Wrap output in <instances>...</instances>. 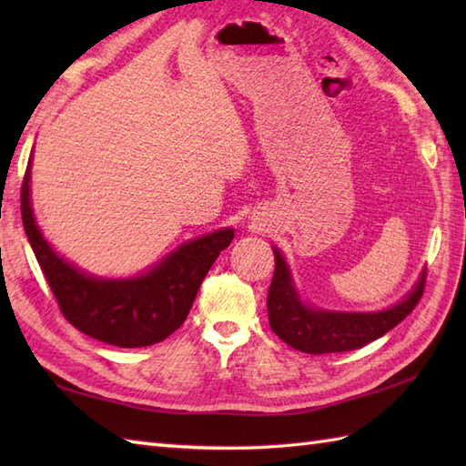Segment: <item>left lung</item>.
I'll list each match as a JSON object with an SVG mask.
<instances>
[{"label":"left lung","mask_w":466,"mask_h":466,"mask_svg":"<svg viewBox=\"0 0 466 466\" xmlns=\"http://www.w3.org/2000/svg\"><path fill=\"white\" fill-rule=\"evenodd\" d=\"M274 276L268 290L270 329L292 349L309 354L350 352L392 330L414 310L424 292V276L407 300L374 314L322 312L299 300L280 252L274 250Z\"/></svg>","instance_id":"8db88e82"}]
</instances>
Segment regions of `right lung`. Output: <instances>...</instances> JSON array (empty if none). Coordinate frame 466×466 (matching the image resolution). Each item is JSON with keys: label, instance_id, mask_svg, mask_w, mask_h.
Masks as SVG:
<instances>
[{"label": "right lung", "instance_id": "right-lung-1", "mask_svg": "<svg viewBox=\"0 0 466 466\" xmlns=\"http://www.w3.org/2000/svg\"><path fill=\"white\" fill-rule=\"evenodd\" d=\"M29 166L32 162L22 182V220L64 319L92 339L120 349L162 342L180 329L204 276L234 240V230H218L180 246L146 276L97 280L59 258L37 230L29 206Z\"/></svg>", "mask_w": 466, "mask_h": 466}]
</instances>
